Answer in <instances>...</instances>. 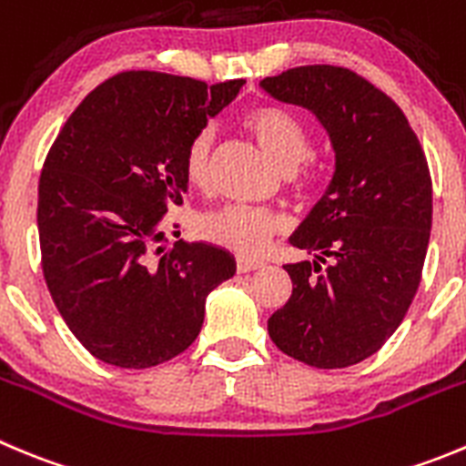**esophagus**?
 Listing matches in <instances>:
<instances>
[{"label": "esophagus", "mask_w": 466, "mask_h": 466, "mask_svg": "<svg viewBox=\"0 0 466 466\" xmlns=\"http://www.w3.org/2000/svg\"><path fill=\"white\" fill-rule=\"evenodd\" d=\"M264 264L258 262V259H248V258H237V271L238 273H250V271H259Z\"/></svg>", "instance_id": "1"}]
</instances>
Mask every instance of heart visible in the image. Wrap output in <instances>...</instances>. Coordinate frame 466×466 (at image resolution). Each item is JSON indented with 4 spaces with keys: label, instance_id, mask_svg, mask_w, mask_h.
<instances>
[{
    "label": "heart",
    "instance_id": "1",
    "mask_svg": "<svg viewBox=\"0 0 466 466\" xmlns=\"http://www.w3.org/2000/svg\"><path fill=\"white\" fill-rule=\"evenodd\" d=\"M243 126L255 137L259 149L278 165L294 186H301V169L308 167L310 133L306 124L285 107L258 106L243 115ZM216 145V130L204 126L190 137L184 151V177L193 188L207 190L211 186V156ZM195 232L211 246H218L238 255L255 258L268 246L273 237L285 232V218L271 208L229 207L202 213L195 223Z\"/></svg>",
    "mask_w": 466,
    "mask_h": 466
}]
</instances>
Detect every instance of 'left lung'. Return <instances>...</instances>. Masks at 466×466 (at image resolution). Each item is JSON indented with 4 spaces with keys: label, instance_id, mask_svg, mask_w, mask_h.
<instances>
[{
    "label": "left lung",
    "instance_id": "8db88e82",
    "mask_svg": "<svg viewBox=\"0 0 466 466\" xmlns=\"http://www.w3.org/2000/svg\"><path fill=\"white\" fill-rule=\"evenodd\" d=\"M262 86L315 112L336 151L331 186L289 238L317 259L285 264L292 297L268 317V336L312 368H350L384 347L420 285L428 160L398 103L350 68H289Z\"/></svg>",
    "mask_w": 466,
    "mask_h": 466
}]
</instances>
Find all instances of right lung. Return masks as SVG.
<instances>
[{
    "mask_svg": "<svg viewBox=\"0 0 466 466\" xmlns=\"http://www.w3.org/2000/svg\"><path fill=\"white\" fill-rule=\"evenodd\" d=\"M241 85L124 71L86 96L47 151L43 276L73 336L103 363L142 370L188 350L208 292L237 271L216 246L165 248L163 216L188 193L186 145Z\"/></svg>",
    "mask_w": 466,
    "mask_h": 466,
    "instance_id": "right-lung-1",
    "label": "right lung"
}]
</instances>
